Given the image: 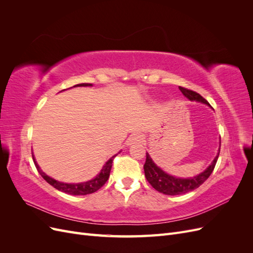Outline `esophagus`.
<instances>
[{"label": "esophagus", "mask_w": 253, "mask_h": 253, "mask_svg": "<svg viewBox=\"0 0 253 253\" xmlns=\"http://www.w3.org/2000/svg\"><path fill=\"white\" fill-rule=\"evenodd\" d=\"M142 141V136L139 134H133L128 137V144H133Z\"/></svg>", "instance_id": "esophagus-1"}]
</instances>
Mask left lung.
<instances>
[{"mask_svg": "<svg viewBox=\"0 0 253 253\" xmlns=\"http://www.w3.org/2000/svg\"><path fill=\"white\" fill-rule=\"evenodd\" d=\"M179 89L183 95H185L188 99H190L191 101H198V102L205 103L207 105H210L209 102L207 101L205 98H203L200 94H197L196 91H193L181 86H179ZM218 155L219 153H217V155L215 158H214L212 164L207 168L203 173L194 176V177L179 178L164 172L159 167L155 165V163L153 162L152 158L147 153V158H145V164L143 166L145 178H147V180L150 182V185L160 193H164L167 195L185 194L190 192V191L197 189L201 185H203L207 179H208V177L214 170V167L216 165Z\"/></svg>", "mask_w": 253, "mask_h": 253, "instance_id": "8db88e82", "label": "left lung"}]
</instances>
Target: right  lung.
<instances>
[{"label": "right lung", "mask_w": 253, "mask_h": 253, "mask_svg": "<svg viewBox=\"0 0 253 253\" xmlns=\"http://www.w3.org/2000/svg\"><path fill=\"white\" fill-rule=\"evenodd\" d=\"M91 85H93V84H90V83H80L75 86H91ZM115 156L111 157V159H109L108 162H106V164L102 168L101 172L99 173L94 179L85 181V182H80V183L60 182L56 179L49 177V176L45 174L40 169V167L38 166L34 155H33V159H34V163H35V166L37 168L38 172H39L42 177L53 188H56L57 190L61 191V192H64L66 194H71V195H87V194H91V193L96 192L97 190L100 189L104 185V183L108 181V179L110 177V172L112 169V164H113V160H114Z\"/></svg>", "instance_id": "add662e5"}]
</instances>
